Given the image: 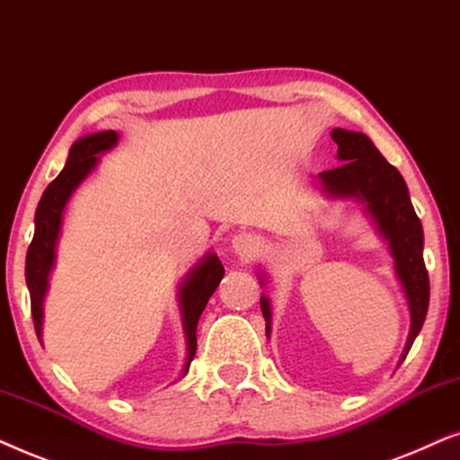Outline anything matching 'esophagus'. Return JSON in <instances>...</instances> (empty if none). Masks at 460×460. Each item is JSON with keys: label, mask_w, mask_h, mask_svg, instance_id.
<instances>
[{"label": "esophagus", "mask_w": 460, "mask_h": 460, "mask_svg": "<svg viewBox=\"0 0 460 460\" xmlns=\"http://www.w3.org/2000/svg\"><path fill=\"white\" fill-rule=\"evenodd\" d=\"M256 248H259V240H256V235L248 234V231H240V234L231 237V250L240 259H250L256 252Z\"/></svg>", "instance_id": "34e87169"}]
</instances>
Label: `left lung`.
<instances>
[{
    "instance_id": "left-lung-1",
    "label": "left lung",
    "mask_w": 460,
    "mask_h": 460,
    "mask_svg": "<svg viewBox=\"0 0 460 460\" xmlns=\"http://www.w3.org/2000/svg\"><path fill=\"white\" fill-rule=\"evenodd\" d=\"M330 137L336 145L339 168L328 170L315 176V185L328 199L355 201L362 204L364 214L375 225L376 234L387 243L391 259H394L395 278L400 279L402 292L406 296L410 311V332L403 347L400 364L419 336L429 307V275L422 261V225L416 217L406 181L397 172V168L385 159L375 143L364 132L334 128ZM261 286L267 284L265 273H256ZM261 311L265 317L267 339L271 334V303L262 294ZM397 364V366H400Z\"/></svg>"
}]
</instances>
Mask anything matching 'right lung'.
Segmentation results:
<instances>
[{"label":"right lung","mask_w":460,"mask_h":460,"mask_svg":"<svg viewBox=\"0 0 460 460\" xmlns=\"http://www.w3.org/2000/svg\"><path fill=\"white\" fill-rule=\"evenodd\" d=\"M119 143V134L115 130L92 132L77 138L71 145L69 157H66L65 168L54 179L41 195L38 210H35V234L33 242L27 250V265H24V278L31 294V315H33L35 332L41 341L44 332V301L48 288H50V275L57 265V246L60 229H63L65 208L77 191L79 185L94 172L101 164V155H105ZM225 269L223 262L214 252H206L198 265L189 269V273L179 284V307L182 330H185L187 341V362L182 366L181 378L189 372L191 359L198 349V322L204 314L208 298L217 290L220 279H223Z\"/></svg>","instance_id":"1"}]
</instances>
